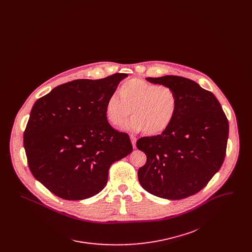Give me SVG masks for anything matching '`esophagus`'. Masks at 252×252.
<instances>
[{"label": "esophagus", "instance_id": "34e87169", "mask_svg": "<svg viewBox=\"0 0 252 252\" xmlns=\"http://www.w3.org/2000/svg\"><path fill=\"white\" fill-rule=\"evenodd\" d=\"M130 139H131L132 145L134 148H136V142H137V138L133 135H130Z\"/></svg>", "mask_w": 252, "mask_h": 252}]
</instances>
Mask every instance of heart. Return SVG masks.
I'll use <instances>...</instances> for the list:
<instances>
[{
  "label": "heart",
  "mask_w": 252,
  "mask_h": 252,
  "mask_svg": "<svg viewBox=\"0 0 252 252\" xmlns=\"http://www.w3.org/2000/svg\"><path fill=\"white\" fill-rule=\"evenodd\" d=\"M179 96L166 85H157L132 78L121 85L119 94H112L105 106L110 125L121 127L132 114L126 128L157 136L173 124L179 112Z\"/></svg>",
  "instance_id": "heart-1"
}]
</instances>
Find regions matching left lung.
Returning a JSON list of instances; mask_svg holds the SVG:
<instances>
[{"label":"left lung","instance_id":"left-lung-1","mask_svg":"<svg viewBox=\"0 0 252 252\" xmlns=\"http://www.w3.org/2000/svg\"><path fill=\"white\" fill-rule=\"evenodd\" d=\"M146 79L174 89L180 107L165 131L137 141V148L146 155L138 179L151 194L172 200L186 198L202 190L224 162L227 116L214 94L191 79L177 75Z\"/></svg>","mask_w":252,"mask_h":252}]
</instances>
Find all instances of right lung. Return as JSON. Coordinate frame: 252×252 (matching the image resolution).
I'll list each match as a JSON object with an SVG mask.
<instances>
[{
	"label": "right lung",
	"mask_w": 252,
	"mask_h": 252,
	"mask_svg": "<svg viewBox=\"0 0 252 252\" xmlns=\"http://www.w3.org/2000/svg\"><path fill=\"white\" fill-rule=\"evenodd\" d=\"M126 73L60 85L34 104L24 133L27 163L49 191L66 200L101 192L110 165L131 153L128 134L115 130L106 102Z\"/></svg>",
	"instance_id": "1"
}]
</instances>
